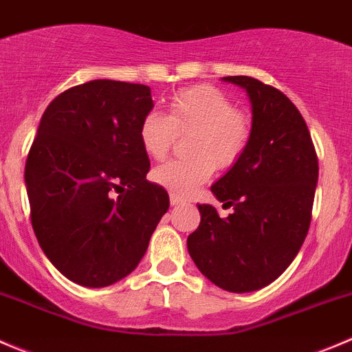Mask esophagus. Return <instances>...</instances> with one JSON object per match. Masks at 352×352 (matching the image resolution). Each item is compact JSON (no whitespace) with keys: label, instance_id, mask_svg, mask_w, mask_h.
Wrapping results in <instances>:
<instances>
[{"label":"esophagus","instance_id":"34e87169","mask_svg":"<svg viewBox=\"0 0 352 352\" xmlns=\"http://www.w3.org/2000/svg\"><path fill=\"white\" fill-rule=\"evenodd\" d=\"M169 200H171V205H175V207H176V205H181V204H184V201H186L183 197H179V195H176V193L169 195Z\"/></svg>","mask_w":352,"mask_h":352}]
</instances>
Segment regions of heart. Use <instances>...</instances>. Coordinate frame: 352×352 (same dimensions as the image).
<instances>
[{"label": "heart", "mask_w": 352, "mask_h": 352, "mask_svg": "<svg viewBox=\"0 0 352 352\" xmlns=\"http://www.w3.org/2000/svg\"><path fill=\"white\" fill-rule=\"evenodd\" d=\"M188 131H193L188 144L191 157L169 161L152 173L155 183L181 197L205 183L214 168L228 169L239 161L250 144L252 123L234 109L224 92L200 85L175 94L168 104V116L157 111L145 114L138 138L148 157L162 161L176 133Z\"/></svg>", "instance_id": "obj_1"}]
</instances>
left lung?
I'll return each mask as SVG.
<instances>
[{
  "mask_svg": "<svg viewBox=\"0 0 352 352\" xmlns=\"http://www.w3.org/2000/svg\"><path fill=\"white\" fill-rule=\"evenodd\" d=\"M252 104V137L239 161L212 184L232 214L198 205L201 221L188 253L210 283L229 293L269 286L298 255L311 221L318 159L298 107L252 76H224Z\"/></svg>",
  "mask_w": 352,
  "mask_h": 352,
  "instance_id": "left-lung-1",
  "label": "left lung"
}]
</instances>
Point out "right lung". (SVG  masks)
<instances>
[{
  "mask_svg": "<svg viewBox=\"0 0 352 352\" xmlns=\"http://www.w3.org/2000/svg\"><path fill=\"white\" fill-rule=\"evenodd\" d=\"M152 107L151 87L104 78L59 94L41 118L25 164L30 219L72 283L106 287L133 272L168 212L138 138Z\"/></svg>",
  "mask_w": 352,
  "mask_h": 352,
  "instance_id": "obj_1",
  "label": "right lung"
}]
</instances>
